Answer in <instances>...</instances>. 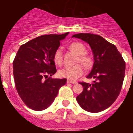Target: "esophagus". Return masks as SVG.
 I'll return each instance as SVG.
<instances>
[{
    "label": "esophagus",
    "instance_id": "esophagus-1",
    "mask_svg": "<svg viewBox=\"0 0 133 133\" xmlns=\"http://www.w3.org/2000/svg\"><path fill=\"white\" fill-rule=\"evenodd\" d=\"M66 83H71V84H76V82L75 81H70V80H67L66 81Z\"/></svg>",
    "mask_w": 133,
    "mask_h": 133
}]
</instances>
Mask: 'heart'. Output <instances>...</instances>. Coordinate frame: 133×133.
I'll return each instance as SVG.
<instances>
[{
  "instance_id": "b5f03b06",
  "label": "heart",
  "mask_w": 133,
  "mask_h": 133,
  "mask_svg": "<svg viewBox=\"0 0 133 133\" xmlns=\"http://www.w3.org/2000/svg\"><path fill=\"white\" fill-rule=\"evenodd\" d=\"M69 49L77 55L76 63H81L85 69H89L92 67L93 61L91 56L86 54L87 49L84 45L79 42H74L69 45ZM63 54L61 49H57L53 55L54 62L57 65H61L63 63ZM82 65L77 64L72 66H66L59 70L58 75L60 77L69 80L77 79L83 73Z\"/></svg>"
}]
</instances>
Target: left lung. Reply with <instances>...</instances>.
I'll return each mask as SVG.
<instances>
[{
  "instance_id": "obj_1",
  "label": "left lung",
  "mask_w": 133,
  "mask_h": 133,
  "mask_svg": "<svg viewBox=\"0 0 133 133\" xmlns=\"http://www.w3.org/2000/svg\"><path fill=\"white\" fill-rule=\"evenodd\" d=\"M72 37L87 42L94 55L93 66L87 78L95 81L92 84L80 83L83 91L77 96V101L88 112H101L109 108L119 95L124 78L125 62L117 47L99 35L79 33Z\"/></svg>"
}]
</instances>
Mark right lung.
I'll return each mask as SVG.
<instances>
[{
  "label": "right lung",
  "instance_id": "1",
  "mask_svg": "<svg viewBox=\"0 0 133 133\" xmlns=\"http://www.w3.org/2000/svg\"><path fill=\"white\" fill-rule=\"evenodd\" d=\"M63 35L40 36L20 46L13 61L15 87L22 101L30 109L43 110L53 103L66 78L49 77L56 73L53 60Z\"/></svg>",
  "mask_w": 133,
  "mask_h": 133
}]
</instances>
